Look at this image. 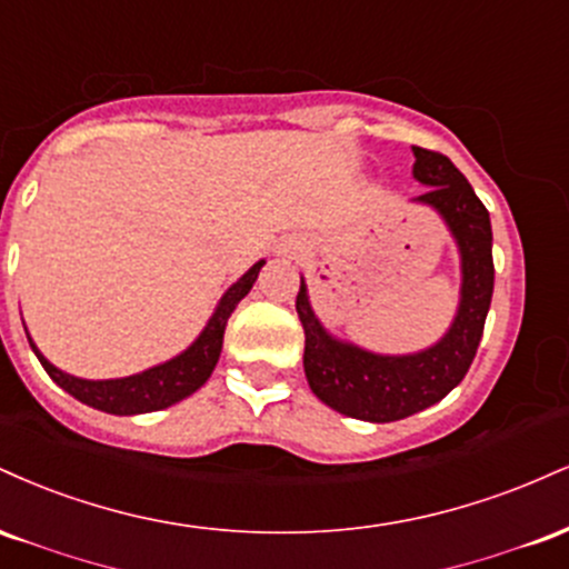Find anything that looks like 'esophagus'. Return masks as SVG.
Listing matches in <instances>:
<instances>
[{
    "instance_id": "obj_1",
    "label": "esophagus",
    "mask_w": 569,
    "mask_h": 569,
    "mask_svg": "<svg viewBox=\"0 0 569 569\" xmlns=\"http://www.w3.org/2000/svg\"><path fill=\"white\" fill-rule=\"evenodd\" d=\"M291 248V251H299V246H289Z\"/></svg>"
}]
</instances>
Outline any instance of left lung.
<instances>
[{
  "instance_id": "left-lung-1",
  "label": "left lung",
  "mask_w": 569,
  "mask_h": 569,
  "mask_svg": "<svg viewBox=\"0 0 569 569\" xmlns=\"http://www.w3.org/2000/svg\"><path fill=\"white\" fill-rule=\"evenodd\" d=\"M415 179L428 187L411 202L433 208L460 253V302L447 335L430 348L385 356L339 339L318 321L302 278L297 312L305 329V375L310 390L339 415L367 422H396L439 403L471 369L492 302V224L485 202L455 168L430 149L411 147Z\"/></svg>"
}]
</instances>
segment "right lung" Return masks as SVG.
Returning <instances> with one entry per match:
<instances>
[{"label": "right lung", "instance_id": "1", "mask_svg": "<svg viewBox=\"0 0 569 569\" xmlns=\"http://www.w3.org/2000/svg\"><path fill=\"white\" fill-rule=\"evenodd\" d=\"M264 267V259H259L243 278H238L230 289L224 291V297L219 299L217 310L208 318V323L202 326V331L189 345L187 350H181L179 356L168 358V361L158 363L152 369H143L139 375L130 377H117V380H82V377L67 375L48 358L39 352L34 339L29 337L31 350L39 358L44 371L50 375L58 388L67 390L69 396H74L77 401L88 403L98 411H107V415H147V411H160L173 407V403L184 401L187 396H192L194 390H200L208 382L211 371L217 369V361L221 356V342H224V329L230 321L232 310L238 307L240 299L251 291V286L257 283L259 270Z\"/></svg>", "mask_w": 569, "mask_h": 569}]
</instances>
